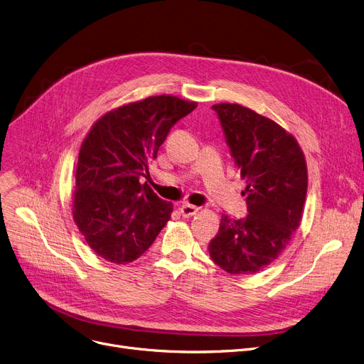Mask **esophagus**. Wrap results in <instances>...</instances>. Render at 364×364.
Masks as SVG:
<instances>
[{"instance_id": "obj_1", "label": "esophagus", "mask_w": 364, "mask_h": 364, "mask_svg": "<svg viewBox=\"0 0 364 364\" xmlns=\"http://www.w3.org/2000/svg\"><path fill=\"white\" fill-rule=\"evenodd\" d=\"M198 210H200L198 207H196V205H189V204H183V205L179 208L181 215H182L183 218H192L194 215H197Z\"/></svg>"}]
</instances>
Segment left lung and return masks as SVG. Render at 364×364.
<instances>
[{
	"instance_id": "8db88e82",
	"label": "left lung",
	"mask_w": 364,
	"mask_h": 364,
	"mask_svg": "<svg viewBox=\"0 0 364 364\" xmlns=\"http://www.w3.org/2000/svg\"><path fill=\"white\" fill-rule=\"evenodd\" d=\"M232 157L247 182L248 216H222L208 244L211 260L230 274H252L272 264L300 228L307 196V163L294 135L241 104L213 105Z\"/></svg>"
}]
</instances>
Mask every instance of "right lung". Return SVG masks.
Here are the masks:
<instances>
[{"label":"right lung","mask_w":364,"mask_h":364,"mask_svg":"<svg viewBox=\"0 0 364 364\" xmlns=\"http://www.w3.org/2000/svg\"><path fill=\"white\" fill-rule=\"evenodd\" d=\"M196 101L156 95L102 114L85 136L76 167L73 220L101 259L126 264L151 247L173 204L139 179L172 126Z\"/></svg>","instance_id":"1"}]
</instances>
